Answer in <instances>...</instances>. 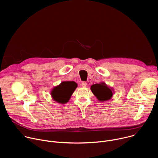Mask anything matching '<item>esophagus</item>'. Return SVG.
<instances>
[{
	"mask_svg": "<svg viewBox=\"0 0 158 158\" xmlns=\"http://www.w3.org/2000/svg\"><path fill=\"white\" fill-rule=\"evenodd\" d=\"M81 85H82V86L83 87H85L87 86V83H86V82L84 81V82H82Z\"/></svg>",
	"mask_w": 158,
	"mask_h": 158,
	"instance_id": "obj_1",
	"label": "esophagus"
}]
</instances>
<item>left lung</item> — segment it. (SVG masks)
I'll list each match as a JSON object with an SVG mask.
<instances>
[{
  "label": "left lung",
  "instance_id": "1",
  "mask_svg": "<svg viewBox=\"0 0 158 158\" xmlns=\"http://www.w3.org/2000/svg\"><path fill=\"white\" fill-rule=\"evenodd\" d=\"M91 89L92 93L101 101H107L112 96L111 89L104 83L93 84L91 85Z\"/></svg>",
  "mask_w": 158,
  "mask_h": 158
}]
</instances>
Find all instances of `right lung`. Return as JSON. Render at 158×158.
Instances as JSON below:
<instances>
[{"instance_id": "right-lung-1", "label": "right lung", "mask_w": 158, "mask_h": 158, "mask_svg": "<svg viewBox=\"0 0 158 158\" xmlns=\"http://www.w3.org/2000/svg\"><path fill=\"white\" fill-rule=\"evenodd\" d=\"M76 87L77 84L73 81L62 82L52 90V96L58 102L66 103L69 100Z\"/></svg>"}]
</instances>
